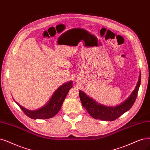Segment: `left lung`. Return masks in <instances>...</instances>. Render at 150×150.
<instances>
[{"mask_svg":"<svg viewBox=\"0 0 150 150\" xmlns=\"http://www.w3.org/2000/svg\"><path fill=\"white\" fill-rule=\"evenodd\" d=\"M141 83V74L135 90L133 91L130 96L122 103L116 106H106L99 104L96 101L81 90L79 91V96L81 104L92 117L101 120L113 121L119 118L134 105L138 95V90Z\"/></svg>","mask_w":150,"mask_h":150,"instance_id":"1","label":"left lung"}]
</instances>
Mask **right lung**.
I'll use <instances>...</instances> for the list:
<instances>
[{"label":"right lung","instance_id":"obj_1","mask_svg":"<svg viewBox=\"0 0 150 150\" xmlns=\"http://www.w3.org/2000/svg\"><path fill=\"white\" fill-rule=\"evenodd\" d=\"M73 81H71L61 85L55 91L51 98H50L47 103L44 106L35 110H28L18 103L15 102L18 105L20 108L28 117L33 119H47L53 117L60 110L65 97L72 88Z\"/></svg>","mask_w":150,"mask_h":150}]
</instances>
